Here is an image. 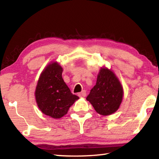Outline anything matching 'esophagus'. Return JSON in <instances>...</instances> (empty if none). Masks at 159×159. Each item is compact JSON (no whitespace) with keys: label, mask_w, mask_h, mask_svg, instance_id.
Masks as SVG:
<instances>
[{"label":"esophagus","mask_w":159,"mask_h":159,"mask_svg":"<svg viewBox=\"0 0 159 159\" xmlns=\"http://www.w3.org/2000/svg\"><path fill=\"white\" fill-rule=\"evenodd\" d=\"M79 95L80 98H84V97H85V95H86V92L85 90H83L82 92H80V93H79Z\"/></svg>","instance_id":"esophagus-1"}]
</instances>
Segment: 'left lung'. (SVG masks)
Here are the masks:
<instances>
[{"mask_svg":"<svg viewBox=\"0 0 159 159\" xmlns=\"http://www.w3.org/2000/svg\"><path fill=\"white\" fill-rule=\"evenodd\" d=\"M123 97V86L114 71L105 66L101 67L96 85L87 97L97 113L109 116L117 111Z\"/></svg>","mask_w":159,"mask_h":159,"instance_id":"left-lung-1","label":"left lung"}]
</instances>
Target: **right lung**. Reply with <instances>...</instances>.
<instances>
[{
  "label": "right lung",
  "mask_w": 159,
  "mask_h": 159,
  "mask_svg": "<svg viewBox=\"0 0 159 159\" xmlns=\"http://www.w3.org/2000/svg\"><path fill=\"white\" fill-rule=\"evenodd\" d=\"M63 68L57 61H51L43 70L35 90V98L43 114L60 118L67 114L79 98L73 95L61 76Z\"/></svg>",
  "instance_id": "obj_1"
}]
</instances>
